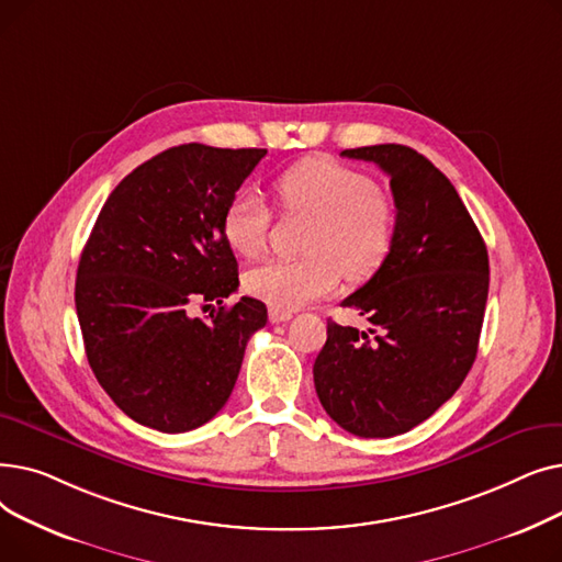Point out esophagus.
I'll return each instance as SVG.
<instances>
[{
	"instance_id": "1",
	"label": "esophagus",
	"mask_w": 562,
	"mask_h": 562,
	"mask_svg": "<svg viewBox=\"0 0 562 562\" xmlns=\"http://www.w3.org/2000/svg\"><path fill=\"white\" fill-rule=\"evenodd\" d=\"M293 314L291 312H286V310H278V307H271L269 310V318L273 321V323H282V321H289Z\"/></svg>"
}]
</instances>
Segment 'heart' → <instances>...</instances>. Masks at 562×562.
Masks as SVG:
<instances>
[{"mask_svg": "<svg viewBox=\"0 0 562 562\" xmlns=\"http://www.w3.org/2000/svg\"><path fill=\"white\" fill-rule=\"evenodd\" d=\"M276 193L289 212L314 216L307 252L299 259H269L248 271L246 286L278 310H299L330 293L341 278H367L387 259L394 232V202L373 180L333 159L310 157L278 175ZM271 212L261 195L241 189L223 214L225 241L241 257H257L269 241Z\"/></svg>", "mask_w": 562, "mask_h": 562, "instance_id": "b5f03b06", "label": "heart"}]
</instances>
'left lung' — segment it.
<instances>
[{"instance_id": "left-lung-1", "label": "left lung", "mask_w": 562, "mask_h": 562, "mask_svg": "<svg viewBox=\"0 0 562 562\" xmlns=\"http://www.w3.org/2000/svg\"><path fill=\"white\" fill-rule=\"evenodd\" d=\"M390 175L396 232L373 278L341 303L358 330L328 321L314 362L323 409L358 437H394L426 422L462 385L479 352L490 261L449 177L407 145L344 150Z\"/></svg>"}]
</instances>
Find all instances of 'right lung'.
Here are the masks:
<instances>
[{
    "label": "right lung",
    "instance_id": "obj_1",
    "mask_svg": "<svg viewBox=\"0 0 562 562\" xmlns=\"http://www.w3.org/2000/svg\"><path fill=\"white\" fill-rule=\"evenodd\" d=\"M263 155L261 147H170L111 191L88 236L75 282L86 358L140 426L187 432L214 419L248 339L266 326L257 299L223 305L239 286L223 214ZM193 302H216L220 312L193 319Z\"/></svg>",
    "mask_w": 562,
    "mask_h": 562
}]
</instances>
